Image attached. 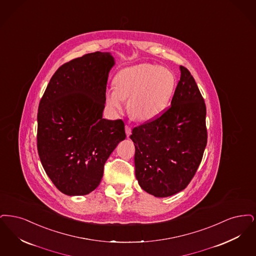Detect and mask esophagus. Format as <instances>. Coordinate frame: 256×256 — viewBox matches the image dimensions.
Wrapping results in <instances>:
<instances>
[{
  "instance_id": "1",
  "label": "esophagus",
  "mask_w": 256,
  "mask_h": 256,
  "mask_svg": "<svg viewBox=\"0 0 256 256\" xmlns=\"http://www.w3.org/2000/svg\"><path fill=\"white\" fill-rule=\"evenodd\" d=\"M131 132H132V129H131V127H130V126H128V125H126V126H125V133H126L127 138H128V136H130Z\"/></svg>"
}]
</instances>
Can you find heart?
<instances>
[{"label": "heart", "mask_w": 256, "mask_h": 256, "mask_svg": "<svg viewBox=\"0 0 256 256\" xmlns=\"http://www.w3.org/2000/svg\"><path fill=\"white\" fill-rule=\"evenodd\" d=\"M114 86L106 90V101L114 111H122L125 98L128 108L138 120H151L166 109L175 89L176 79L171 70L151 64L125 68L114 78Z\"/></svg>", "instance_id": "heart-1"}]
</instances>
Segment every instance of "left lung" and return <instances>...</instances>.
Masks as SVG:
<instances>
[{"label": "left lung", "mask_w": 256, "mask_h": 256, "mask_svg": "<svg viewBox=\"0 0 256 256\" xmlns=\"http://www.w3.org/2000/svg\"><path fill=\"white\" fill-rule=\"evenodd\" d=\"M171 106L155 120L134 127L136 178L155 197H168L188 186L208 142L206 109L195 79L180 66Z\"/></svg>", "instance_id": "left-lung-1"}]
</instances>
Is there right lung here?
<instances>
[{
  "mask_svg": "<svg viewBox=\"0 0 256 256\" xmlns=\"http://www.w3.org/2000/svg\"><path fill=\"white\" fill-rule=\"evenodd\" d=\"M109 52H92L62 65L39 103L37 149L56 188L68 196L87 195L100 186L104 164L125 140L122 120L102 118Z\"/></svg>",
  "mask_w": 256,
  "mask_h": 256,
  "instance_id": "obj_1",
  "label": "right lung"
}]
</instances>
